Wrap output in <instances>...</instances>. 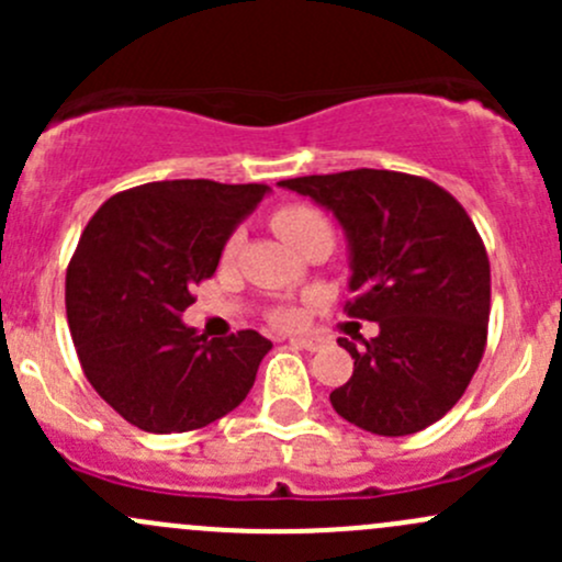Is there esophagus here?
<instances>
[{
    "label": "esophagus",
    "instance_id": "34e87169",
    "mask_svg": "<svg viewBox=\"0 0 562 562\" xmlns=\"http://www.w3.org/2000/svg\"><path fill=\"white\" fill-rule=\"evenodd\" d=\"M288 342L293 345V348H302V350H310V353H317V350L323 348V342H317V339H310V337H291Z\"/></svg>",
    "mask_w": 562,
    "mask_h": 562
}]
</instances>
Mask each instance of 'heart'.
<instances>
[{
    "label": "heart",
    "instance_id": "b5f03b06",
    "mask_svg": "<svg viewBox=\"0 0 562 562\" xmlns=\"http://www.w3.org/2000/svg\"><path fill=\"white\" fill-rule=\"evenodd\" d=\"M271 228H274L277 236H280L285 245H291L293 249L302 247L310 236L331 234V225H328V220L323 217L317 209L304 206V203H291V206L277 209V212L271 214ZM239 239H241L239 234H231L228 239H225V247H223L225 258H231V255L239 249ZM271 323L280 328H291L299 323V315L293 313V310H274V313H271Z\"/></svg>",
    "mask_w": 562,
    "mask_h": 562
}]
</instances>
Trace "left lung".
<instances>
[{
  "label": "left lung",
  "mask_w": 562,
  "mask_h": 562,
  "mask_svg": "<svg viewBox=\"0 0 562 562\" xmlns=\"http://www.w3.org/2000/svg\"><path fill=\"white\" fill-rule=\"evenodd\" d=\"M310 195L348 231L345 313L381 334L356 348L353 375L331 391L345 422L402 438L440 422L473 381L486 348L490 258L462 203L435 181L356 168L280 181Z\"/></svg>",
  "instance_id": "8db88e82"
}]
</instances>
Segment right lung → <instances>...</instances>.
Segmentation results:
<instances>
[{"mask_svg": "<svg viewBox=\"0 0 562 562\" xmlns=\"http://www.w3.org/2000/svg\"><path fill=\"white\" fill-rule=\"evenodd\" d=\"M266 184L173 179L111 195L67 263L65 307L92 389L133 427L201 429L245 402L271 342L181 323L192 288L217 271L225 239Z\"/></svg>", "mask_w": 562, "mask_h": 562, "instance_id": "obj_1", "label": "right lung"}]
</instances>
